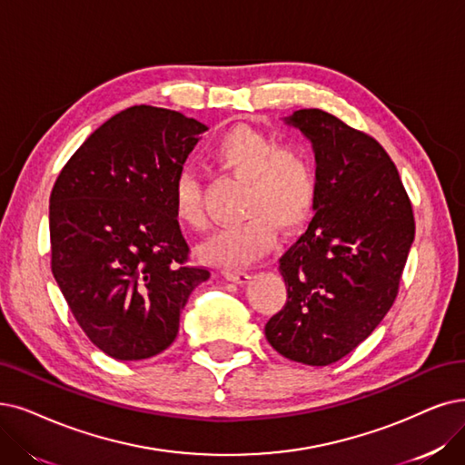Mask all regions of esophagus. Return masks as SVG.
<instances>
[{"label": "esophagus", "mask_w": 465, "mask_h": 465, "mask_svg": "<svg viewBox=\"0 0 465 465\" xmlns=\"http://www.w3.org/2000/svg\"><path fill=\"white\" fill-rule=\"evenodd\" d=\"M223 274H225L227 281L236 282V284H246L252 278L248 272H242V271H225Z\"/></svg>", "instance_id": "obj_1"}]
</instances>
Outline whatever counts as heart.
<instances>
[{
	"label": "heart",
	"instance_id": "b5f03b06",
	"mask_svg": "<svg viewBox=\"0 0 465 465\" xmlns=\"http://www.w3.org/2000/svg\"><path fill=\"white\" fill-rule=\"evenodd\" d=\"M219 170L246 183L242 213L246 219L215 231L200 246V259L225 269H242L276 242V227L293 231L311 217L319 193V173L311 154L297 144L281 146L276 137L250 125H234L210 148ZM173 212L184 229L202 232L208 215L202 202V181L183 172L173 184Z\"/></svg>",
	"mask_w": 465,
	"mask_h": 465
}]
</instances>
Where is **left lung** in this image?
I'll return each instance as SVG.
<instances>
[{
  "label": "left lung",
  "mask_w": 465,
  "mask_h": 465,
  "mask_svg": "<svg viewBox=\"0 0 465 465\" xmlns=\"http://www.w3.org/2000/svg\"><path fill=\"white\" fill-rule=\"evenodd\" d=\"M284 124L311 141L319 193L307 232L278 259L288 297L265 336L290 361L328 366L391 309L414 242V215L376 139L319 108L295 110Z\"/></svg>",
  "instance_id": "left-lung-1"
}]
</instances>
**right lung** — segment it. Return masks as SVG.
<instances>
[{
  "instance_id": "1",
  "label": "right lung",
  "mask_w": 465,
  "mask_h": 465,
  "mask_svg": "<svg viewBox=\"0 0 465 465\" xmlns=\"http://www.w3.org/2000/svg\"><path fill=\"white\" fill-rule=\"evenodd\" d=\"M208 125L132 106L95 129L49 198L51 269L85 336L116 361L151 359L210 271L187 265L173 184Z\"/></svg>"
}]
</instances>
